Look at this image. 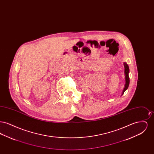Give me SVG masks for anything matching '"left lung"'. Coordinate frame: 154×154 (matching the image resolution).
I'll use <instances>...</instances> for the list:
<instances>
[{
	"label": "left lung",
	"instance_id": "left-lung-1",
	"mask_svg": "<svg viewBox=\"0 0 154 154\" xmlns=\"http://www.w3.org/2000/svg\"><path fill=\"white\" fill-rule=\"evenodd\" d=\"M124 74H125V84L124 88L122 91V94L121 96L123 95L125 91L128 88V87L129 85V82H130V80H129V66L128 65V64L124 62Z\"/></svg>",
	"mask_w": 154,
	"mask_h": 154
}]
</instances>
